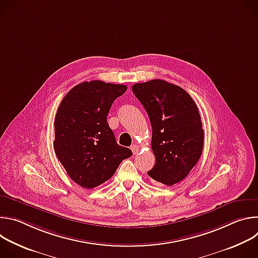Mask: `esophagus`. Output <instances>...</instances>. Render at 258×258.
Listing matches in <instances>:
<instances>
[{"mask_svg": "<svg viewBox=\"0 0 258 258\" xmlns=\"http://www.w3.org/2000/svg\"><path fill=\"white\" fill-rule=\"evenodd\" d=\"M131 149H132V151H133L134 154H137V153L139 152V150H140V147H139L138 145H133Z\"/></svg>", "mask_w": 258, "mask_h": 258, "instance_id": "34e87169", "label": "esophagus"}]
</instances>
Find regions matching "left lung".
I'll return each mask as SVG.
<instances>
[{"label": "left lung", "instance_id": "obj_1", "mask_svg": "<svg viewBox=\"0 0 258 258\" xmlns=\"http://www.w3.org/2000/svg\"><path fill=\"white\" fill-rule=\"evenodd\" d=\"M132 90L152 126L155 165L148 175L172 186L189 174L203 150L204 131L197 105L185 90L162 80L135 84Z\"/></svg>", "mask_w": 258, "mask_h": 258}]
</instances>
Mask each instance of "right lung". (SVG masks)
<instances>
[{
	"mask_svg": "<svg viewBox=\"0 0 258 258\" xmlns=\"http://www.w3.org/2000/svg\"><path fill=\"white\" fill-rule=\"evenodd\" d=\"M127 87L91 81L72 88L55 117L54 150L69 177L93 189L111 177L131 149L116 143L107 115Z\"/></svg>",
	"mask_w": 258,
	"mask_h": 258,
	"instance_id": "add662e5",
	"label": "right lung"
}]
</instances>
